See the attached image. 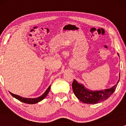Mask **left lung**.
<instances>
[{"label": "left lung", "instance_id": "1", "mask_svg": "<svg viewBox=\"0 0 126 126\" xmlns=\"http://www.w3.org/2000/svg\"><path fill=\"white\" fill-rule=\"evenodd\" d=\"M118 55L119 56V54ZM119 80L120 73L119 79L114 86L109 89L96 91L88 90L82 84L78 83L76 80H74L72 83V89L75 96L82 102L87 104H96L101 101L106 100L111 96L116 89Z\"/></svg>", "mask_w": 126, "mask_h": 126}]
</instances>
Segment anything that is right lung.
<instances>
[{
    "instance_id": "add662e5",
    "label": "right lung",
    "mask_w": 126,
    "mask_h": 126,
    "mask_svg": "<svg viewBox=\"0 0 126 126\" xmlns=\"http://www.w3.org/2000/svg\"><path fill=\"white\" fill-rule=\"evenodd\" d=\"M50 87H51V85H50L49 87H48V88L46 89V91L44 92V94H43L42 95H41V96H39V97H37V98L22 97H20V96L17 95V94H13L11 92H10V94H11L14 97H15V99H18V100L22 101V102L26 103V104H35V103H37L39 102V101H41V100H42L44 99V98L46 97V96L47 95L48 93H49V92L50 89Z\"/></svg>"
}]
</instances>
